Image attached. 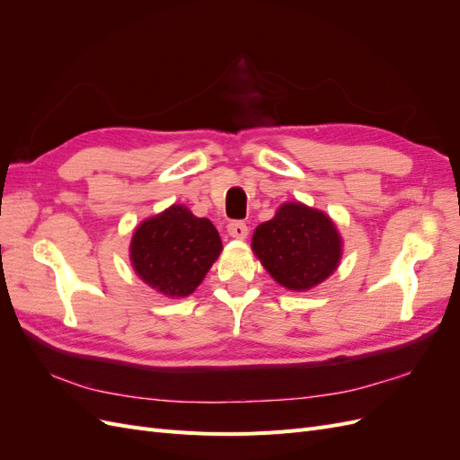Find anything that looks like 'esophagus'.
I'll return each instance as SVG.
<instances>
[{
  "label": "esophagus",
  "instance_id": "esophagus-1",
  "mask_svg": "<svg viewBox=\"0 0 460 460\" xmlns=\"http://www.w3.org/2000/svg\"><path fill=\"white\" fill-rule=\"evenodd\" d=\"M226 230L230 234V238H234V240H245L247 234H249L245 222H242V220H232L230 225L226 226Z\"/></svg>",
  "mask_w": 460,
  "mask_h": 460
}]
</instances>
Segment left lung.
Wrapping results in <instances>:
<instances>
[{"label":"left lung","instance_id":"8db88e82","mask_svg":"<svg viewBox=\"0 0 460 460\" xmlns=\"http://www.w3.org/2000/svg\"><path fill=\"white\" fill-rule=\"evenodd\" d=\"M252 249L282 288L309 291L338 270L343 242L324 211L289 201L255 228Z\"/></svg>","mask_w":460,"mask_h":460}]
</instances>
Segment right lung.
<instances>
[{
	"mask_svg": "<svg viewBox=\"0 0 460 460\" xmlns=\"http://www.w3.org/2000/svg\"><path fill=\"white\" fill-rule=\"evenodd\" d=\"M222 252L213 222L186 205H171L136 226L130 242L134 272L171 299L188 297L203 282Z\"/></svg>",
	"mask_w": 460,
	"mask_h": 460,
	"instance_id": "add662e5",
	"label": "right lung"
}]
</instances>
